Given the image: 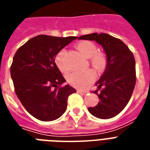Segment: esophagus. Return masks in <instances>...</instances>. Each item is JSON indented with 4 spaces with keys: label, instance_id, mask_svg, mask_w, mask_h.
Wrapping results in <instances>:
<instances>
[{
    "label": "esophagus",
    "instance_id": "34e87169",
    "mask_svg": "<svg viewBox=\"0 0 150 150\" xmlns=\"http://www.w3.org/2000/svg\"><path fill=\"white\" fill-rule=\"evenodd\" d=\"M77 92H78L79 94H81V95H85L86 93H88V91H82V90H77Z\"/></svg>",
    "mask_w": 150,
    "mask_h": 150
}]
</instances>
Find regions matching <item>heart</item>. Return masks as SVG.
I'll use <instances>...</instances> for the list:
<instances>
[{"label": "heart", "instance_id": "b5f03b06", "mask_svg": "<svg viewBox=\"0 0 150 150\" xmlns=\"http://www.w3.org/2000/svg\"><path fill=\"white\" fill-rule=\"evenodd\" d=\"M77 48L87 58H90L91 65L98 70H103L107 65V59L103 52H97V47L93 42L83 40L77 45ZM66 51L61 50L55 56V63L62 72L68 70L65 57ZM96 72L93 69H88L85 71H75L68 75L67 80L69 84L77 88H84L91 83L96 78Z\"/></svg>", "mask_w": 150, "mask_h": 150}]
</instances>
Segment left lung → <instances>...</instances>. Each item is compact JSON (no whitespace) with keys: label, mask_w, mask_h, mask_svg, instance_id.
<instances>
[{"label":"left lung","mask_w":150,"mask_h":150,"mask_svg":"<svg viewBox=\"0 0 150 150\" xmlns=\"http://www.w3.org/2000/svg\"><path fill=\"white\" fill-rule=\"evenodd\" d=\"M79 40H96L103 46L107 58L106 68L96 85L99 102L89 107L91 114L100 119H110L121 112L129 102L136 82L135 60L127 45L107 33L81 36Z\"/></svg>","instance_id":"left-lung-1"}]
</instances>
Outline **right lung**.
I'll use <instances>...</instances> for the list:
<instances>
[{"mask_svg": "<svg viewBox=\"0 0 150 150\" xmlns=\"http://www.w3.org/2000/svg\"><path fill=\"white\" fill-rule=\"evenodd\" d=\"M76 38L36 36L14 55L10 72L16 96L27 112L37 119H58L67 110L69 96L76 92L71 86L62 85L66 80L54 59Z\"/></svg>", "mask_w": 150, "mask_h": 150, "instance_id": "add662e5", "label": "right lung"}]
</instances>
